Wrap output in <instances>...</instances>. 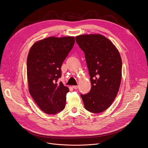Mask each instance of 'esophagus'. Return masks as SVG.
<instances>
[{
  "mask_svg": "<svg viewBox=\"0 0 148 148\" xmlns=\"http://www.w3.org/2000/svg\"><path fill=\"white\" fill-rule=\"evenodd\" d=\"M72 87H73V88L75 89V90H77V89H78V86H72Z\"/></svg>",
  "mask_w": 148,
  "mask_h": 148,
  "instance_id": "esophagus-1",
  "label": "esophagus"
}]
</instances>
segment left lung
Returning <instances> with one entry per match:
<instances>
[{"mask_svg":"<svg viewBox=\"0 0 148 148\" xmlns=\"http://www.w3.org/2000/svg\"><path fill=\"white\" fill-rule=\"evenodd\" d=\"M85 53L91 88L82 95L85 108L93 113L106 110L114 101L120 87L122 62L117 48L100 34L81 35L75 37Z\"/></svg>","mask_w":148,"mask_h":148,"instance_id":"left-lung-1","label":"left lung"}]
</instances>
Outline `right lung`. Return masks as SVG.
Returning a JSON list of instances; mask_svg holds the SVG:
<instances>
[{"label": "right lung", "mask_w": 148, "mask_h": 148, "mask_svg": "<svg viewBox=\"0 0 148 148\" xmlns=\"http://www.w3.org/2000/svg\"><path fill=\"white\" fill-rule=\"evenodd\" d=\"M75 43L74 37H50L36 42L27 58L29 93L38 107L49 114L65 108L69 88L58 80L63 61Z\"/></svg>", "instance_id": "right-lung-1"}]
</instances>
